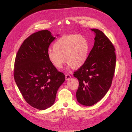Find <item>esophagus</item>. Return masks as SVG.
<instances>
[{"label":"esophagus","mask_w":132,"mask_h":132,"mask_svg":"<svg viewBox=\"0 0 132 132\" xmlns=\"http://www.w3.org/2000/svg\"><path fill=\"white\" fill-rule=\"evenodd\" d=\"M70 78H71V76H70V75H68V74L66 75V76H65V79H66V80H69Z\"/></svg>","instance_id":"1"}]
</instances>
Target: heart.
<instances>
[{
	"label": "heart",
	"mask_w": 132,
	"mask_h": 132,
	"mask_svg": "<svg viewBox=\"0 0 132 132\" xmlns=\"http://www.w3.org/2000/svg\"><path fill=\"white\" fill-rule=\"evenodd\" d=\"M48 50L47 58L56 68L61 69L63 65L68 64V69L79 68L86 63L90 46L86 37L81 35L68 34L62 36Z\"/></svg>",
	"instance_id": "b5f03b06"
}]
</instances>
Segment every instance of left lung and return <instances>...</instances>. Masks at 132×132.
<instances>
[{
	"instance_id": "8db88e82",
	"label": "left lung",
	"mask_w": 132,
	"mask_h": 132,
	"mask_svg": "<svg viewBox=\"0 0 132 132\" xmlns=\"http://www.w3.org/2000/svg\"><path fill=\"white\" fill-rule=\"evenodd\" d=\"M96 36L95 43L85 64L75 71L79 87L76 92L78 102L91 106L102 99L110 89L116 69L115 48L100 30L92 29Z\"/></svg>"
}]
</instances>
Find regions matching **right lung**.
<instances>
[{
  "mask_svg": "<svg viewBox=\"0 0 132 132\" xmlns=\"http://www.w3.org/2000/svg\"><path fill=\"white\" fill-rule=\"evenodd\" d=\"M55 39L47 30L35 32L24 41L15 59V82L26 102L39 110L53 105L65 80V75L47 58L49 46Z\"/></svg>",
  "mask_w": 132,
  "mask_h": 132,
  "instance_id": "1",
  "label": "right lung"
}]
</instances>
